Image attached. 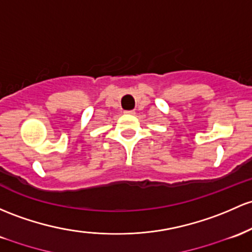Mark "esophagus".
I'll list each match as a JSON object with an SVG mask.
<instances>
[{
    "instance_id": "obj_1",
    "label": "esophagus",
    "mask_w": 252,
    "mask_h": 252,
    "mask_svg": "<svg viewBox=\"0 0 252 252\" xmlns=\"http://www.w3.org/2000/svg\"><path fill=\"white\" fill-rule=\"evenodd\" d=\"M124 113H126V115H134L135 111L134 110H129V111H124Z\"/></svg>"
}]
</instances>
